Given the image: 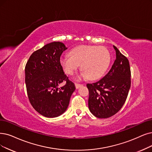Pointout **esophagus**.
<instances>
[{
  "label": "esophagus",
  "instance_id": "obj_1",
  "mask_svg": "<svg viewBox=\"0 0 152 152\" xmlns=\"http://www.w3.org/2000/svg\"><path fill=\"white\" fill-rule=\"evenodd\" d=\"M75 87H76V88H78L80 87L81 86H83V84H82V83H75Z\"/></svg>",
  "mask_w": 152,
  "mask_h": 152
}]
</instances>
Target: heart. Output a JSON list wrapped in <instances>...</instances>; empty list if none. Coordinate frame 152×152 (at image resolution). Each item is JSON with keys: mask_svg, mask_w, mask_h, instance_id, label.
Listing matches in <instances>:
<instances>
[{"mask_svg": "<svg viewBox=\"0 0 152 152\" xmlns=\"http://www.w3.org/2000/svg\"><path fill=\"white\" fill-rule=\"evenodd\" d=\"M110 58V52L104 47L81 45L74 48L70 55L62 57L60 63L66 74H74L81 65V77L96 80L105 74Z\"/></svg>", "mask_w": 152, "mask_h": 152, "instance_id": "obj_1", "label": "heart"}]
</instances>
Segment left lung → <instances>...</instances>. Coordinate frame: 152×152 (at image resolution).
I'll list each match as a JSON object with an SVG mask.
<instances>
[{
    "instance_id": "1",
    "label": "left lung",
    "mask_w": 152,
    "mask_h": 152,
    "mask_svg": "<svg viewBox=\"0 0 152 152\" xmlns=\"http://www.w3.org/2000/svg\"><path fill=\"white\" fill-rule=\"evenodd\" d=\"M113 47L116 59L111 69L99 81L87 84L89 110L99 118L110 117L122 108L131 86L129 60L116 47Z\"/></svg>"
}]
</instances>
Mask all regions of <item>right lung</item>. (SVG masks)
Here are the masks:
<instances>
[{"label":"right lung","instance_id":"right-lung-1","mask_svg":"<svg viewBox=\"0 0 152 152\" xmlns=\"http://www.w3.org/2000/svg\"><path fill=\"white\" fill-rule=\"evenodd\" d=\"M67 49L60 42H53L32 53L25 67V81L30 104L43 116L53 118L68 107L75 90L60 64V56ZM64 82L61 88L60 83Z\"/></svg>","mask_w":152,"mask_h":152}]
</instances>
